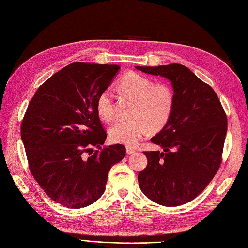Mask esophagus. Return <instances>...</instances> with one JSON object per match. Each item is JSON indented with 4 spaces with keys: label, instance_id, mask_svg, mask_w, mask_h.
I'll return each instance as SVG.
<instances>
[{
    "label": "esophagus",
    "instance_id": "obj_1",
    "mask_svg": "<svg viewBox=\"0 0 248 248\" xmlns=\"http://www.w3.org/2000/svg\"><path fill=\"white\" fill-rule=\"evenodd\" d=\"M134 152H136V150H134L133 148H131V147H127L126 148V153L127 154H133Z\"/></svg>",
    "mask_w": 248,
    "mask_h": 248
}]
</instances>
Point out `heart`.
Returning <instances> with one entry per match:
<instances>
[{
	"instance_id": "b5f03b06",
	"label": "heart",
	"mask_w": 248,
	"mask_h": 248,
	"mask_svg": "<svg viewBox=\"0 0 248 248\" xmlns=\"http://www.w3.org/2000/svg\"><path fill=\"white\" fill-rule=\"evenodd\" d=\"M119 92L136 99L131 117L115 123L109 129L114 142L133 147L149 132L162 129L174 109L175 97L167 85L156 82L139 72H129L120 80ZM96 111L99 118L110 122L115 118L114 96L109 90L103 91L97 98Z\"/></svg>"
}]
</instances>
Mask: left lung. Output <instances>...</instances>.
<instances>
[{
  "label": "left lung",
  "instance_id": "1",
  "mask_svg": "<svg viewBox=\"0 0 248 248\" xmlns=\"http://www.w3.org/2000/svg\"><path fill=\"white\" fill-rule=\"evenodd\" d=\"M136 68L168 78L174 109L167 125L151 139L163 151L144 152L148 164L138 176L140 188L157 204H186L211 182L221 163L227 115L214 90L181 64Z\"/></svg>",
  "mask_w": 248,
  "mask_h": 248
}]
</instances>
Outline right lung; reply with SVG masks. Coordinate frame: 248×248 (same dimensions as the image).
I'll list each match as a JSON object with an SVG mask.
<instances>
[{"instance_id":"1","label":"right lung","mask_w":248,"mask_h":248,"mask_svg":"<svg viewBox=\"0 0 248 248\" xmlns=\"http://www.w3.org/2000/svg\"><path fill=\"white\" fill-rule=\"evenodd\" d=\"M119 69L82 62L64 67L38 88L22 119L29 169L44 192L64 207L95 202L106 190L110 168L125 157L121 144L90 153L106 141L96 102Z\"/></svg>"}]
</instances>
